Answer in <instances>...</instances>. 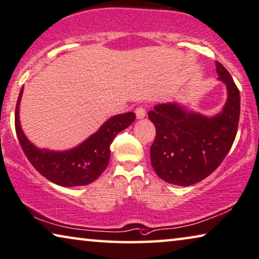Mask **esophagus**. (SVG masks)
I'll return each instance as SVG.
<instances>
[{
    "instance_id": "34e87169",
    "label": "esophagus",
    "mask_w": 259,
    "mask_h": 259,
    "mask_svg": "<svg viewBox=\"0 0 259 259\" xmlns=\"http://www.w3.org/2000/svg\"><path fill=\"white\" fill-rule=\"evenodd\" d=\"M135 113H136V116H137L138 119L144 118L145 117V114H146L145 108L144 107H137L136 110H135Z\"/></svg>"
}]
</instances>
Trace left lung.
I'll use <instances>...</instances> for the list:
<instances>
[{
	"label": "left lung",
	"mask_w": 259,
	"mask_h": 259,
	"mask_svg": "<svg viewBox=\"0 0 259 259\" xmlns=\"http://www.w3.org/2000/svg\"><path fill=\"white\" fill-rule=\"evenodd\" d=\"M215 64L219 80L228 90V100L219 115L206 117L177 103H161L148 113L156 126L150 148L151 165L168 184L191 186L207 178L220 166L236 137L240 91L223 65Z\"/></svg>",
	"instance_id": "1"
}]
</instances>
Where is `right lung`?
Wrapping results in <instances>:
<instances>
[{
  "mask_svg": "<svg viewBox=\"0 0 259 259\" xmlns=\"http://www.w3.org/2000/svg\"><path fill=\"white\" fill-rule=\"evenodd\" d=\"M23 90L19 92L15 110V129L31 165L46 179L65 187L84 186L101 176L110 158V144L115 136L135 121L136 115L125 113L116 115L103 124L98 133L76 148L64 152L37 149L23 134L18 119V107Z\"/></svg>",
  "mask_w": 259,
  "mask_h": 259,
  "instance_id": "obj_1",
  "label": "right lung"
}]
</instances>
